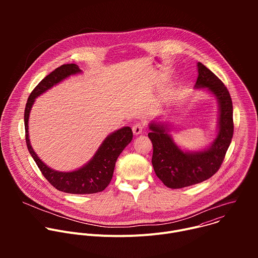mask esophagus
Wrapping results in <instances>:
<instances>
[{"mask_svg": "<svg viewBox=\"0 0 258 258\" xmlns=\"http://www.w3.org/2000/svg\"><path fill=\"white\" fill-rule=\"evenodd\" d=\"M143 130H144V124H143L142 122H137V123H135L134 126H133V133H134V135H136V136L142 134Z\"/></svg>", "mask_w": 258, "mask_h": 258, "instance_id": "obj_1", "label": "esophagus"}]
</instances>
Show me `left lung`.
<instances>
[{
  "mask_svg": "<svg viewBox=\"0 0 258 258\" xmlns=\"http://www.w3.org/2000/svg\"><path fill=\"white\" fill-rule=\"evenodd\" d=\"M197 68L195 89H206L218 103L217 135L213 142L200 151H183L169 135L167 123L152 121L149 124L153 168L170 189L189 187L211 177L222 165L234 134L233 103L228 89L205 65L198 62Z\"/></svg>",
  "mask_w": 258,
  "mask_h": 258,
  "instance_id": "1",
  "label": "left lung"
}]
</instances>
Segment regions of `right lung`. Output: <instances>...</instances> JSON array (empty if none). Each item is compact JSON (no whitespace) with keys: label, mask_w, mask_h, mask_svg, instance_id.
<instances>
[{"label":"right lung","mask_w":258,"mask_h":258,"mask_svg":"<svg viewBox=\"0 0 258 258\" xmlns=\"http://www.w3.org/2000/svg\"><path fill=\"white\" fill-rule=\"evenodd\" d=\"M81 72L82 70L77 64L61 65L33 89L24 110L25 141L31 157L54 188L69 194H94L102 192L111 181L118 156L133 140V132L130 126L121 127L107 136L93 158L73 171H58L46 165L33 151L28 137V119L35 99L70 76Z\"/></svg>","instance_id":"1"}]
</instances>
